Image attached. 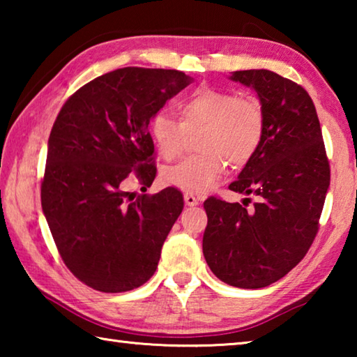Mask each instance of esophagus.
<instances>
[{"instance_id": "obj_1", "label": "esophagus", "mask_w": 357, "mask_h": 357, "mask_svg": "<svg viewBox=\"0 0 357 357\" xmlns=\"http://www.w3.org/2000/svg\"><path fill=\"white\" fill-rule=\"evenodd\" d=\"M184 202H185V204L187 206H197L198 203V198L193 195V193H190V192H187V193H184Z\"/></svg>"}]
</instances>
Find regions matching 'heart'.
<instances>
[{"mask_svg": "<svg viewBox=\"0 0 357 357\" xmlns=\"http://www.w3.org/2000/svg\"><path fill=\"white\" fill-rule=\"evenodd\" d=\"M181 121L157 112L149 123V135L165 160L176 157L187 134H198L202 154L187 157L164 172L167 184L187 192H206L219 183L229 165L243 167L253 159L264 138L266 114L255 96L198 88L179 105Z\"/></svg>", "mask_w": 357, "mask_h": 357, "instance_id": "heart-1", "label": "heart"}]
</instances>
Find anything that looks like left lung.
Masks as SVG:
<instances>
[{
	"instance_id": "8db88e82",
	"label": "left lung",
	"mask_w": 357,
	"mask_h": 357,
	"mask_svg": "<svg viewBox=\"0 0 357 357\" xmlns=\"http://www.w3.org/2000/svg\"><path fill=\"white\" fill-rule=\"evenodd\" d=\"M255 89L266 114L264 138L229 190L253 195L252 209L209 197L203 255L217 279L263 288L298 264L315 239L331 183L321 128L301 84L266 69L229 77ZM250 202V198H245Z\"/></svg>"
}]
</instances>
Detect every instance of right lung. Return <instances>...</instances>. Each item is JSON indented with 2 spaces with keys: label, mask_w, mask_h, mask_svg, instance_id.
I'll return each mask as SVG.
<instances>
[{
  "label": "right lung",
  "mask_w": 357,
  "mask_h": 357,
  "mask_svg": "<svg viewBox=\"0 0 357 357\" xmlns=\"http://www.w3.org/2000/svg\"><path fill=\"white\" fill-rule=\"evenodd\" d=\"M192 78L172 69L124 68L66 100L48 138L40 202L64 264L102 293L142 287L184 208L183 193L142 190L155 178L151 118Z\"/></svg>",
  "instance_id": "right-lung-1"
}]
</instances>
